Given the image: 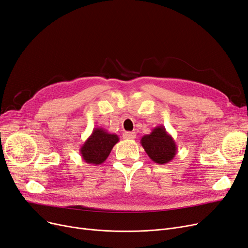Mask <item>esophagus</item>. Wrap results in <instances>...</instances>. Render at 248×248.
I'll return each mask as SVG.
<instances>
[{
    "label": "esophagus",
    "instance_id": "34e87169",
    "mask_svg": "<svg viewBox=\"0 0 248 248\" xmlns=\"http://www.w3.org/2000/svg\"><path fill=\"white\" fill-rule=\"evenodd\" d=\"M135 138H136L135 132H125L124 134V139H125V140H133Z\"/></svg>",
    "mask_w": 248,
    "mask_h": 248
}]
</instances>
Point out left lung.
Here are the masks:
<instances>
[{"label":"left lung","instance_id":"obj_1","mask_svg":"<svg viewBox=\"0 0 248 248\" xmlns=\"http://www.w3.org/2000/svg\"><path fill=\"white\" fill-rule=\"evenodd\" d=\"M141 145L152 161L158 164L169 163L178 152L177 144L163 125L154 127L141 139Z\"/></svg>","mask_w":248,"mask_h":248}]
</instances>
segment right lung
I'll return each instance as SVG.
<instances>
[{"label": "right lung", "mask_w": 248, "mask_h": 248, "mask_svg": "<svg viewBox=\"0 0 248 248\" xmlns=\"http://www.w3.org/2000/svg\"><path fill=\"white\" fill-rule=\"evenodd\" d=\"M119 141L116 134H110L102 127H95L91 136L80 146L79 153L86 163L99 166L103 163Z\"/></svg>", "instance_id": "1"}]
</instances>
